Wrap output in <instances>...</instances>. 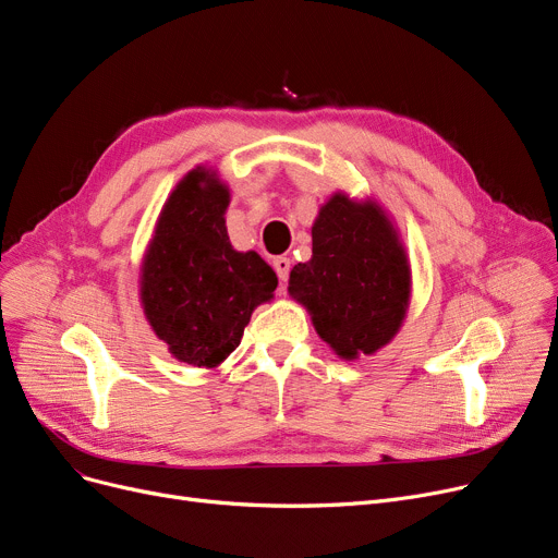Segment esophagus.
<instances>
[{
    "mask_svg": "<svg viewBox=\"0 0 558 558\" xmlns=\"http://www.w3.org/2000/svg\"><path fill=\"white\" fill-rule=\"evenodd\" d=\"M274 269H276L278 278L284 282L289 278V271H292V259H289V257H276L274 259Z\"/></svg>",
    "mask_w": 558,
    "mask_h": 558,
    "instance_id": "34e87169",
    "label": "esophagus"
}]
</instances>
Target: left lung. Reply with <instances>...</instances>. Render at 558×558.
Returning a JSON list of instances; mask_svg holds the SVG:
<instances>
[{"mask_svg": "<svg viewBox=\"0 0 558 558\" xmlns=\"http://www.w3.org/2000/svg\"><path fill=\"white\" fill-rule=\"evenodd\" d=\"M289 294L339 357L390 342L408 310L410 264L385 211L335 193L312 226V259L289 274Z\"/></svg>", "mask_w": 558, "mask_h": 558, "instance_id": "obj_1", "label": "left lung"}]
</instances>
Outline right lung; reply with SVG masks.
<instances>
[{
	"instance_id": "1",
	"label": "right lung",
	"mask_w": 558,
	"mask_h": 558,
	"mask_svg": "<svg viewBox=\"0 0 558 558\" xmlns=\"http://www.w3.org/2000/svg\"><path fill=\"white\" fill-rule=\"evenodd\" d=\"M228 205V186L198 166L168 196L141 266L145 317L168 351L193 367H219L278 287L257 253L232 248Z\"/></svg>"
}]
</instances>
